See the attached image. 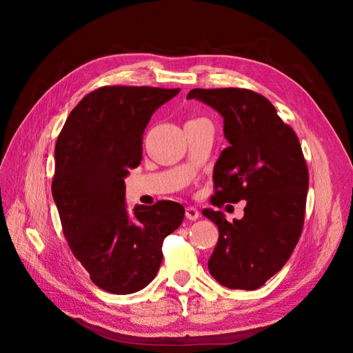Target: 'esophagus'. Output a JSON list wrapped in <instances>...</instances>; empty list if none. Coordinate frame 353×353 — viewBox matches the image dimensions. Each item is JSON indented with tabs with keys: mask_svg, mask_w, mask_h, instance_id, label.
Masks as SVG:
<instances>
[{
	"mask_svg": "<svg viewBox=\"0 0 353 353\" xmlns=\"http://www.w3.org/2000/svg\"><path fill=\"white\" fill-rule=\"evenodd\" d=\"M199 216H200V212H199L196 208H193V206H188V208L185 209V218H187V219H190V221H196Z\"/></svg>",
	"mask_w": 353,
	"mask_h": 353,
	"instance_id": "obj_1",
	"label": "esophagus"
}]
</instances>
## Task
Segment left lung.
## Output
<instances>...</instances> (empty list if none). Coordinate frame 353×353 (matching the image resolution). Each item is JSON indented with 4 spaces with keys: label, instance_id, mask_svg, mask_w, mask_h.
<instances>
[{
    "label": "left lung",
    "instance_id": "1",
    "mask_svg": "<svg viewBox=\"0 0 353 353\" xmlns=\"http://www.w3.org/2000/svg\"><path fill=\"white\" fill-rule=\"evenodd\" d=\"M187 99L221 113L230 143L213 168L212 205L245 200L244 216L232 222L203 210L219 230L209 272L228 288L256 290L283 268L302 234L309 174L301 143L258 92L194 88Z\"/></svg>",
    "mask_w": 353,
    "mask_h": 353
}]
</instances>
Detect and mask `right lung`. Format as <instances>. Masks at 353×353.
Segmentation results:
<instances>
[{
  "instance_id": "1",
  "label": "right lung",
  "mask_w": 353,
  "mask_h": 353,
  "mask_svg": "<svg viewBox=\"0 0 353 353\" xmlns=\"http://www.w3.org/2000/svg\"><path fill=\"white\" fill-rule=\"evenodd\" d=\"M179 88L101 87L78 103L57 138L51 191L69 248L95 285L130 294L150 284L162 244L184 219V206L162 200L125 206V181L143 159L152 114Z\"/></svg>"
}]
</instances>
